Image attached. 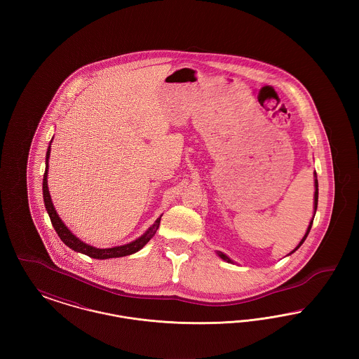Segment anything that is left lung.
Masks as SVG:
<instances>
[{
    "label": "left lung",
    "mask_w": 359,
    "mask_h": 359,
    "mask_svg": "<svg viewBox=\"0 0 359 359\" xmlns=\"http://www.w3.org/2000/svg\"><path fill=\"white\" fill-rule=\"evenodd\" d=\"M315 175H316V173H315ZM318 194H319V189H318V179H315V207H313V208H315V211H316V208H318ZM313 217H315V215H313ZM312 222H313V219H312V221L309 222V226H308L307 233H306V236H304V237H303V239L300 241V243L297 245V248H296V249H294L293 252H296V250H297V249H299V248H300V246L303 245V242L306 241V238H307L308 233H309V230H311V227H312ZM293 252H290V255H292ZM218 255H219V257H221L222 259H224V261H227V262H231V259H230L229 257L224 256L223 253H218Z\"/></svg>",
    "instance_id": "left-lung-1"
}]
</instances>
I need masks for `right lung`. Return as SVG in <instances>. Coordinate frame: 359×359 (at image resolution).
Returning a JSON list of instances; mask_svg holds the SVG:
<instances>
[{"instance_id": "1", "label": "right lung", "mask_w": 359, "mask_h": 359, "mask_svg": "<svg viewBox=\"0 0 359 359\" xmlns=\"http://www.w3.org/2000/svg\"><path fill=\"white\" fill-rule=\"evenodd\" d=\"M50 147H51V144H50ZM50 147L47 149V156H46V172H44V177H43V198H44V205H46V210H47V212L50 215L52 226H53L55 231L57 233L59 238L62 239L72 250L83 253L86 256L91 257V258H97V259H107V258H116V257L129 256V255L136 253L140 249H142L149 242V239L154 237V233L157 231L161 217L157 218V221L154 222V226L149 227L147 230V233L144 236H141L140 238L130 242V243H128V245L117 246V248H110V249H97V248H93V246L87 245L85 242H82L81 239L76 238L69 231V229L65 226V223L62 222V219L59 218V215L56 214L55 208H53L51 196H50V191H48V186H47L48 158H50V152H51Z\"/></svg>"}]
</instances>
